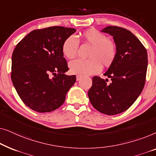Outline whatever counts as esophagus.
I'll return each mask as SVG.
<instances>
[{
  "instance_id": "34e87169",
  "label": "esophagus",
  "mask_w": 156,
  "mask_h": 156,
  "mask_svg": "<svg viewBox=\"0 0 156 156\" xmlns=\"http://www.w3.org/2000/svg\"><path fill=\"white\" fill-rule=\"evenodd\" d=\"M81 79H82V76H80V75L76 76V81H80Z\"/></svg>"
}]
</instances>
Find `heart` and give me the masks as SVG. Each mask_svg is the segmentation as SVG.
Masks as SVG:
<instances>
[{
  "label": "heart",
  "mask_w": 156,
  "mask_h": 156,
  "mask_svg": "<svg viewBox=\"0 0 156 156\" xmlns=\"http://www.w3.org/2000/svg\"><path fill=\"white\" fill-rule=\"evenodd\" d=\"M83 40L91 44L87 59H76L70 62V72L80 76L97 74L101 71V65L108 67L114 62L116 55V46L113 40L108 39L101 32L89 29L82 34ZM79 48V41L74 35H70L62 46L63 55L68 59L75 57Z\"/></svg>",
  "instance_id": "b5f03b06"
}]
</instances>
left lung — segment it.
<instances>
[{"instance_id": "left-lung-1", "label": "left lung", "mask_w": 156, "mask_h": 156, "mask_svg": "<svg viewBox=\"0 0 156 156\" xmlns=\"http://www.w3.org/2000/svg\"><path fill=\"white\" fill-rule=\"evenodd\" d=\"M101 32L109 34L116 46V55L104 76L92 78L88 91L91 104L106 115H116L127 110L141 93L146 82L148 55L140 40L125 28L108 26Z\"/></svg>"}]
</instances>
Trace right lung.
I'll return each mask as SVG.
<instances>
[{
    "mask_svg": "<svg viewBox=\"0 0 156 156\" xmlns=\"http://www.w3.org/2000/svg\"><path fill=\"white\" fill-rule=\"evenodd\" d=\"M75 32L61 26L35 30L16 45L12 55L11 80L21 100L31 109L50 112L65 102L76 76L65 74L69 68L62 46Z\"/></svg>",
    "mask_w": 156,
    "mask_h": 156,
    "instance_id": "1",
    "label": "right lung"
}]
</instances>
